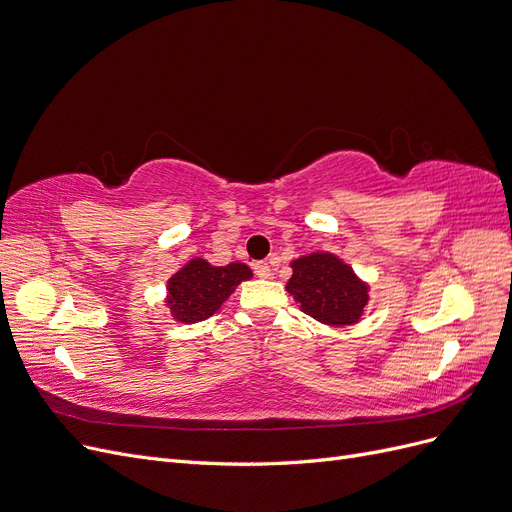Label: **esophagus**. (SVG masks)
Wrapping results in <instances>:
<instances>
[{"instance_id": "esophagus-1", "label": "esophagus", "mask_w": 512, "mask_h": 512, "mask_svg": "<svg viewBox=\"0 0 512 512\" xmlns=\"http://www.w3.org/2000/svg\"><path fill=\"white\" fill-rule=\"evenodd\" d=\"M253 270H255V274L259 276V278H268L270 276V266L266 261H257L255 266H253Z\"/></svg>"}]
</instances>
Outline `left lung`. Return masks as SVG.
Wrapping results in <instances>:
<instances>
[{"instance_id":"obj_1","label":"left lung","mask_w":512,"mask_h":512,"mask_svg":"<svg viewBox=\"0 0 512 512\" xmlns=\"http://www.w3.org/2000/svg\"><path fill=\"white\" fill-rule=\"evenodd\" d=\"M287 291L301 312L329 327H348L363 318L369 285L333 253L318 251L291 261Z\"/></svg>"}]
</instances>
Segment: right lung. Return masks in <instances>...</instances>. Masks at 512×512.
<instances>
[{
    "mask_svg": "<svg viewBox=\"0 0 512 512\" xmlns=\"http://www.w3.org/2000/svg\"><path fill=\"white\" fill-rule=\"evenodd\" d=\"M253 278L246 263L213 266L202 257L189 259L166 282V308L177 323L194 325L213 316L240 282Z\"/></svg>",
    "mask_w": 512,
    "mask_h": 512,
    "instance_id": "1",
    "label": "right lung"
}]
</instances>
